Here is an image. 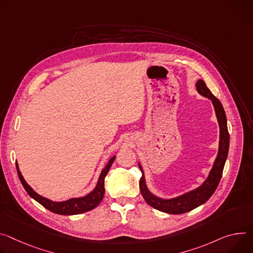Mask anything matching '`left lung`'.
Listing matches in <instances>:
<instances>
[{"mask_svg":"<svg viewBox=\"0 0 253 253\" xmlns=\"http://www.w3.org/2000/svg\"><path fill=\"white\" fill-rule=\"evenodd\" d=\"M196 88L201 96L211 100L214 106L216 118L219 124V131H220L218 153H217L215 162L213 164V167L208 176H207V178L201 183L199 187H197L194 190H191L185 194L179 195L174 198L164 199V198L155 196L149 191L146 185L143 169L140 163H138V167L142 171V176L140 178L139 186H140V191L144 200L148 205L153 207L154 209L168 213V214L178 215V214L187 213L196 209L197 207L205 204L207 201H208L211 198V196L214 194V192L216 191L219 185L222 172H223V169L228 156L229 133L227 128V119H226V114H225L224 108L221 102L211 93V90L208 88V86L206 85L203 80H199L196 83Z\"/></svg>","mask_w":253,"mask_h":253,"instance_id":"left-lung-1","label":"left lung"}]
</instances>
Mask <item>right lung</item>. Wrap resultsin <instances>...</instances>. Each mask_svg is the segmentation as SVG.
<instances>
[{
    "label": "right lung",
    "mask_w": 253,
    "mask_h": 253,
    "mask_svg": "<svg viewBox=\"0 0 253 253\" xmlns=\"http://www.w3.org/2000/svg\"><path fill=\"white\" fill-rule=\"evenodd\" d=\"M115 157L113 156L109 159L108 164L106 165V167L103 169V170L101 171V174L99 176L98 182L95 187V189L89 192L87 195L84 196V197H79V198H71L65 201H52L49 200L45 197L40 196L39 194H37L29 185L27 183V181L25 180V178L23 177L20 169H19V165L16 162V168H17V172H18V176L22 182L23 187L26 190V192L28 193V195L34 199L36 202H38L39 204H41L44 208H46L47 210L55 213V214H59V215H78V214H82L87 211H90L95 209L96 207L101 203V201L104 198L105 195V186H104V181H105V177L110 169V168L112 167Z\"/></svg>",
    "instance_id": "1"
}]
</instances>
